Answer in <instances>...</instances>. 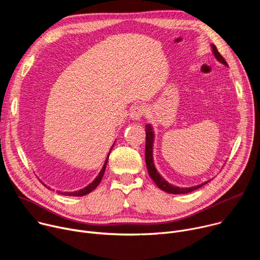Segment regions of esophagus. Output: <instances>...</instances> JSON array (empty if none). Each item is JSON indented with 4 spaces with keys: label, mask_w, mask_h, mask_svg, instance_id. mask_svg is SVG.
<instances>
[{
    "label": "esophagus",
    "mask_w": 260,
    "mask_h": 260,
    "mask_svg": "<svg viewBox=\"0 0 260 260\" xmlns=\"http://www.w3.org/2000/svg\"><path fill=\"white\" fill-rule=\"evenodd\" d=\"M146 113V108L143 105H138L133 107V109L131 110V118L134 120H138L140 119L142 116H144Z\"/></svg>",
    "instance_id": "1"
}]
</instances>
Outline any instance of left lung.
<instances>
[{"instance_id":"1","label":"left lung","mask_w":260,"mask_h":260,"mask_svg":"<svg viewBox=\"0 0 260 260\" xmlns=\"http://www.w3.org/2000/svg\"><path fill=\"white\" fill-rule=\"evenodd\" d=\"M212 50L214 52V55L216 56V58L221 61L223 64L228 66V62L225 61L224 57L222 56L218 49L216 48V46L214 44H212ZM153 139H154V135H153V131L150 124H146V147H145V159H146V166H147V170L148 173H149V176L151 177V179L154 181V183L157 185V186L168 192V193H173V194H183V193H188L191 192L202 186H204L205 184H207L208 182H205L203 184L197 185V186L193 187H186V188H181V187H177L175 185H172L170 183H168L156 171L154 164H153V157H152V146H153Z\"/></svg>"}]
</instances>
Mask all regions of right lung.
Masks as SVG:
<instances>
[{
    "label": "right lung",
    "instance_id": "add662e5",
    "mask_svg": "<svg viewBox=\"0 0 260 260\" xmlns=\"http://www.w3.org/2000/svg\"><path fill=\"white\" fill-rule=\"evenodd\" d=\"M109 154H110V152H109ZM108 158H109V155L107 156V159H106V161H105V165H104L103 169L101 170L99 176L94 179V181H92V183H90V184L88 185V186H86L85 188H83V189H81V190H79V191H74V192H60V191H58V193H60V194H62V196H69V197H83V196H85V194L91 192L92 190H94V189L96 188L98 185L100 184V182L102 181V179H103V176H104V173H105V170H106V166H107V162H108ZM44 186L47 187L46 185H44ZM48 188H49V187H48Z\"/></svg>",
    "mask_w": 260,
    "mask_h": 260
}]
</instances>
